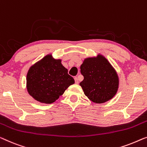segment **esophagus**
Instances as JSON below:
<instances>
[{
  "instance_id": "34e87169",
  "label": "esophagus",
  "mask_w": 147,
  "mask_h": 147,
  "mask_svg": "<svg viewBox=\"0 0 147 147\" xmlns=\"http://www.w3.org/2000/svg\"><path fill=\"white\" fill-rule=\"evenodd\" d=\"M74 80H75V82H76V84H78V83H79L78 78H77V77H75V78H74Z\"/></svg>"
}]
</instances>
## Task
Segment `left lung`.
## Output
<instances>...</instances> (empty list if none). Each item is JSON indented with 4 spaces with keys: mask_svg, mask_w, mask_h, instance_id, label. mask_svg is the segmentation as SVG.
<instances>
[{
    "mask_svg": "<svg viewBox=\"0 0 147 147\" xmlns=\"http://www.w3.org/2000/svg\"><path fill=\"white\" fill-rule=\"evenodd\" d=\"M80 69L84 79L80 86L91 101L103 103L116 95L119 85L118 74L103 55L85 58Z\"/></svg>",
    "mask_w": 147,
    "mask_h": 147,
    "instance_id": "1",
    "label": "left lung"
}]
</instances>
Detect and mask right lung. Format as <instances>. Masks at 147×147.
<instances>
[{
  "label": "right lung",
  "instance_id": "obj_1",
  "mask_svg": "<svg viewBox=\"0 0 147 147\" xmlns=\"http://www.w3.org/2000/svg\"><path fill=\"white\" fill-rule=\"evenodd\" d=\"M74 83L61 59H55L52 54L32 65L26 75L28 93L42 103H54Z\"/></svg>",
  "mask_w": 147,
  "mask_h": 147
}]
</instances>
